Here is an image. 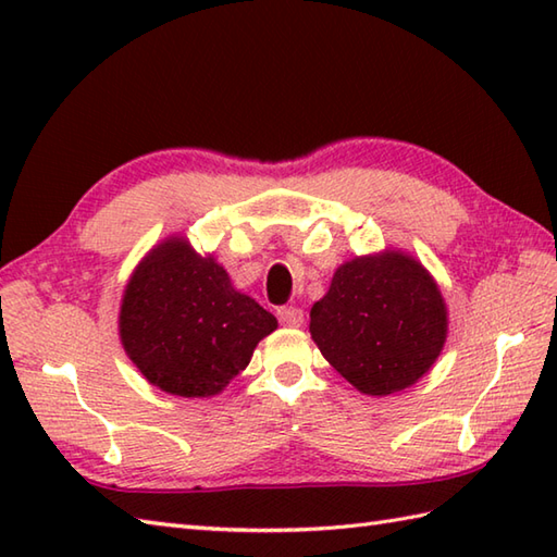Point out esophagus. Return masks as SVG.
<instances>
[{
    "label": "esophagus",
    "instance_id": "34e87169",
    "mask_svg": "<svg viewBox=\"0 0 557 557\" xmlns=\"http://www.w3.org/2000/svg\"><path fill=\"white\" fill-rule=\"evenodd\" d=\"M277 318H280V323L287 327L304 325V311L297 309V306H282V309H277Z\"/></svg>",
    "mask_w": 557,
    "mask_h": 557
}]
</instances>
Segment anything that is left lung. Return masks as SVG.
I'll return each instance as SVG.
<instances>
[{"instance_id":"left-lung-1","label":"left lung","mask_w":557,"mask_h":557,"mask_svg":"<svg viewBox=\"0 0 557 557\" xmlns=\"http://www.w3.org/2000/svg\"><path fill=\"white\" fill-rule=\"evenodd\" d=\"M311 337L363 395L407 389L431 371L447 339V306L433 275L405 251L342 263L311 309Z\"/></svg>"}]
</instances>
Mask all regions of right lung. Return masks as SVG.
I'll use <instances>...</instances> for the list:
<instances>
[{
    "label": "right lung",
    "mask_w": 557,
    "mask_h": 557,
    "mask_svg": "<svg viewBox=\"0 0 557 557\" xmlns=\"http://www.w3.org/2000/svg\"><path fill=\"white\" fill-rule=\"evenodd\" d=\"M277 318L234 289L186 236L152 246L124 287L120 339L140 375L176 397H212L253 357Z\"/></svg>",
    "instance_id": "right-lung-1"
}]
</instances>
